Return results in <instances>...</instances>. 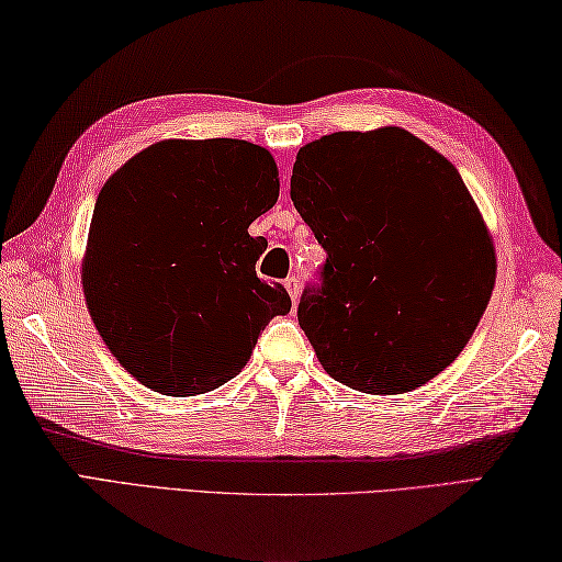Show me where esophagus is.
I'll return each mask as SVG.
<instances>
[{"mask_svg":"<svg viewBox=\"0 0 562 562\" xmlns=\"http://www.w3.org/2000/svg\"><path fill=\"white\" fill-rule=\"evenodd\" d=\"M283 286H286L289 296H291V301H293V306H296L299 299H301V281H299V276H289V279L283 281Z\"/></svg>","mask_w":562,"mask_h":562,"instance_id":"34e87169","label":"esophagus"}]
</instances>
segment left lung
Wrapping results in <instances>:
<instances>
[{
	"mask_svg": "<svg viewBox=\"0 0 562 562\" xmlns=\"http://www.w3.org/2000/svg\"><path fill=\"white\" fill-rule=\"evenodd\" d=\"M291 200L328 254L299 323L333 380L400 395L459 358L496 254L445 155L402 127L333 133L299 150Z\"/></svg>",
	"mask_w": 562,
	"mask_h": 562,
	"instance_id": "1",
	"label": "left lung"
}]
</instances>
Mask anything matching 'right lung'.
<instances>
[{
    "instance_id": "1",
    "label": "right lung",
    "mask_w": 562,
    "mask_h": 562,
    "mask_svg": "<svg viewBox=\"0 0 562 562\" xmlns=\"http://www.w3.org/2000/svg\"><path fill=\"white\" fill-rule=\"evenodd\" d=\"M279 200L271 153L246 140H162L98 194L83 296L113 358L145 387L202 395L239 375L291 299L256 276L249 224Z\"/></svg>"
}]
</instances>
